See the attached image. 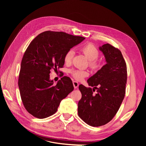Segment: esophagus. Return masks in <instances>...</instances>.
Listing matches in <instances>:
<instances>
[{"instance_id":"34e87169","label":"esophagus","mask_w":146,"mask_h":146,"mask_svg":"<svg viewBox=\"0 0 146 146\" xmlns=\"http://www.w3.org/2000/svg\"><path fill=\"white\" fill-rule=\"evenodd\" d=\"M73 85L75 89H77V88L78 87V83L76 81H73Z\"/></svg>"}]
</instances>
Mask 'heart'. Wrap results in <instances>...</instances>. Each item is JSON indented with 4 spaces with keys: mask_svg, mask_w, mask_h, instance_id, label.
<instances>
[{
    "mask_svg": "<svg viewBox=\"0 0 146 146\" xmlns=\"http://www.w3.org/2000/svg\"><path fill=\"white\" fill-rule=\"evenodd\" d=\"M82 52L86 56V58L90 60V65L92 68L96 69L98 67V63L96 60L98 58L99 52L97 48L92 45V44H88L82 48ZM74 55V51L73 49H70L66 53L64 56V62L66 64H69L72 61V59ZM73 77L77 80H82L88 76V72L86 70L82 69H73L70 70Z\"/></svg>",
    "mask_w": 146,
    "mask_h": 146,
    "instance_id": "1",
    "label": "heart"
}]
</instances>
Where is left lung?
Returning <instances> with one entry per match:
<instances>
[{
  "mask_svg": "<svg viewBox=\"0 0 146 146\" xmlns=\"http://www.w3.org/2000/svg\"><path fill=\"white\" fill-rule=\"evenodd\" d=\"M106 64L88 79L86 88L79 85L82 99L78 104V114L87 124L99 127L116 115L124 98L127 83V66L121 52L109 44L99 47ZM97 90L96 94L93 91Z\"/></svg>",
  "mask_w": 146,
  "mask_h": 146,
  "instance_id": "left-lung-1",
  "label": "left lung"
}]
</instances>
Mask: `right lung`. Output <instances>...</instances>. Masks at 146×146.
I'll return each mask as SVG.
<instances>
[{
	"mask_svg": "<svg viewBox=\"0 0 146 146\" xmlns=\"http://www.w3.org/2000/svg\"><path fill=\"white\" fill-rule=\"evenodd\" d=\"M85 38L62 32L38 35L30 42L21 61L18 86L27 111L39 119L54 114L61 101L74 90L72 80L63 77L56 85L50 70L63 68L66 52Z\"/></svg>",
	"mask_w": 146,
	"mask_h": 146,
	"instance_id": "1",
	"label": "right lung"
}]
</instances>
